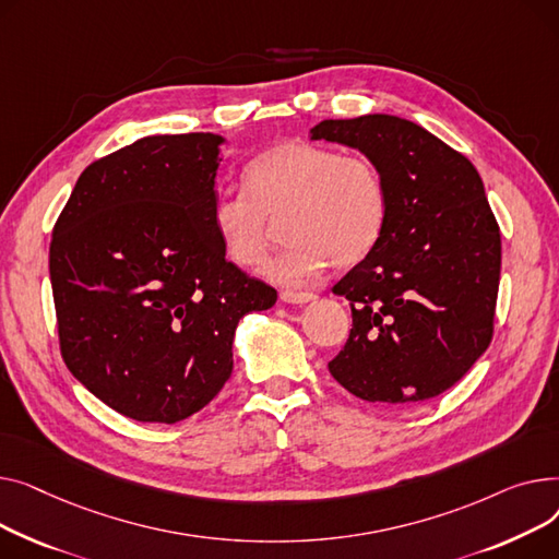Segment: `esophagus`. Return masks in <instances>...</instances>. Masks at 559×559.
Instances as JSON below:
<instances>
[{"label": "esophagus", "mask_w": 559, "mask_h": 559, "mask_svg": "<svg viewBox=\"0 0 559 559\" xmlns=\"http://www.w3.org/2000/svg\"><path fill=\"white\" fill-rule=\"evenodd\" d=\"M280 298L286 305H305V302L316 300V293H309V290H282Z\"/></svg>", "instance_id": "34e87169"}]
</instances>
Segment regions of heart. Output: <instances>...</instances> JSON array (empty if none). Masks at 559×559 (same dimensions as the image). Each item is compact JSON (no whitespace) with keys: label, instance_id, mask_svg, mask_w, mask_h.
Masks as SVG:
<instances>
[{"label":"heart","instance_id":"b5f03b06","mask_svg":"<svg viewBox=\"0 0 559 559\" xmlns=\"http://www.w3.org/2000/svg\"><path fill=\"white\" fill-rule=\"evenodd\" d=\"M248 191L218 193L210 221L221 248L237 266L261 264L284 216L290 239L266 264L280 284H302L326 261L356 266L377 246L388 212V191L377 164L311 142H286L246 169Z\"/></svg>","mask_w":559,"mask_h":559}]
</instances>
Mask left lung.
<instances>
[{"mask_svg": "<svg viewBox=\"0 0 559 559\" xmlns=\"http://www.w3.org/2000/svg\"><path fill=\"white\" fill-rule=\"evenodd\" d=\"M311 140L370 157L388 212L372 252L336 286L352 307L332 377L358 400L413 406L461 381L495 334L501 233L474 164L421 126L324 119Z\"/></svg>", "mask_w": 559, "mask_h": 559, "instance_id": "8db88e82", "label": "left lung"}]
</instances>
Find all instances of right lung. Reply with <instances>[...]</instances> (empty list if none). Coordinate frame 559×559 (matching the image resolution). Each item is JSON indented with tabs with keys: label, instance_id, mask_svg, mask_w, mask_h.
I'll use <instances>...</instances> for the list:
<instances>
[{
	"label": "right lung",
	"instance_id": "add662e5",
	"mask_svg": "<svg viewBox=\"0 0 559 559\" xmlns=\"http://www.w3.org/2000/svg\"><path fill=\"white\" fill-rule=\"evenodd\" d=\"M221 135H153L92 162L49 275L64 366L117 413L176 424L233 374L239 320L277 290L225 259L210 210Z\"/></svg>",
	"mask_w": 559,
	"mask_h": 559
}]
</instances>
